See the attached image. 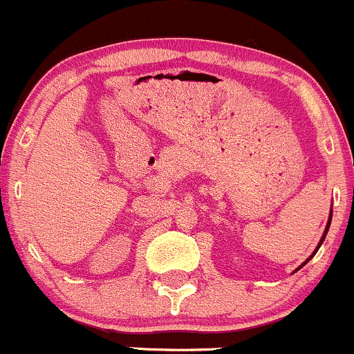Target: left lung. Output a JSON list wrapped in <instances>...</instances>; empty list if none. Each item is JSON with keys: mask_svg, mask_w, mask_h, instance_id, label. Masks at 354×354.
Here are the masks:
<instances>
[{"mask_svg": "<svg viewBox=\"0 0 354 354\" xmlns=\"http://www.w3.org/2000/svg\"><path fill=\"white\" fill-rule=\"evenodd\" d=\"M331 218H333V207H331V212H329V218H328V223H326V228H324V234H322V236H321V240H319V243H317V247H316V250H314V252H313V254H310V257H309L308 260H304V262H302V263H301V266H299V267H297V269H296V270H294V272H297L299 269H302V267H304V266H306V263H308V262H309V260H310V259H313V257H314V255H316V252H317V250H319V247L322 245V242H324L326 235H328V230H329V225H331Z\"/></svg>", "mask_w": 354, "mask_h": 354, "instance_id": "obj_1", "label": "left lung"}]
</instances>
